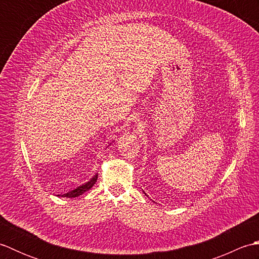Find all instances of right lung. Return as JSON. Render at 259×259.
Returning <instances> with one entry per match:
<instances>
[{
	"instance_id": "add662e5",
	"label": "right lung",
	"mask_w": 259,
	"mask_h": 259,
	"mask_svg": "<svg viewBox=\"0 0 259 259\" xmlns=\"http://www.w3.org/2000/svg\"><path fill=\"white\" fill-rule=\"evenodd\" d=\"M97 179H98V175H96L95 177H93V178L89 181V183H87V184H84V185H82V186L78 187V188H76V189H74V190H72V191H69V192H67V194L61 195V197H67V198H74V197H78V196H80V195L83 194V192H85V191H88L89 189H91V188H92V186L96 184ZM58 196H60V195H58Z\"/></svg>"
}]
</instances>
